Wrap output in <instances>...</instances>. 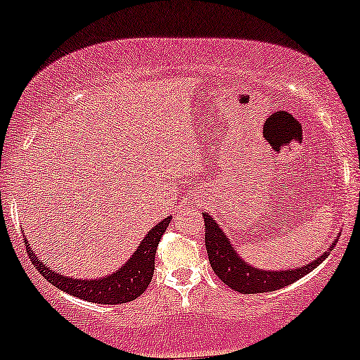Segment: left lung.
Here are the masks:
<instances>
[{"label": "left lung", "mask_w": 360, "mask_h": 360, "mask_svg": "<svg viewBox=\"0 0 360 360\" xmlns=\"http://www.w3.org/2000/svg\"><path fill=\"white\" fill-rule=\"evenodd\" d=\"M205 218V245L206 252H208L210 264L214 274L225 283L226 286L233 291L242 292V295H255V292H267L276 291L284 286H289L295 281H298L307 276L308 272L316 269L323 260L328 257L330 252L337 245L338 235L330 243L328 250L321 252L320 255L311 262L304 264V266L296 267V269H260V267L250 266L247 260L240 257L235 245L230 242L229 235L221 230L217 220L212 214L203 213Z\"/></svg>", "instance_id": "obj_1"}]
</instances>
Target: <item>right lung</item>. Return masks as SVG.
Returning a JSON list of instances; mask_svg holds the SVG:
<instances>
[{"mask_svg": "<svg viewBox=\"0 0 360 360\" xmlns=\"http://www.w3.org/2000/svg\"><path fill=\"white\" fill-rule=\"evenodd\" d=\"M169 223H171V217L160 220L150 232H147L131 257L118 271L98 279H77L59 274L42 260H39L27 240V235H25V243H28L27 252L34 266L57 289H62L76 298L91 301V303L122 304L137 300L150 284L152 276H154L157 245H159V240L162 238V233L166 232Z\"/></svg>", "mask_w": 360, "mask_h": 360, "instance_id": "obj_1", "label": "right lung"}]
</instances>
